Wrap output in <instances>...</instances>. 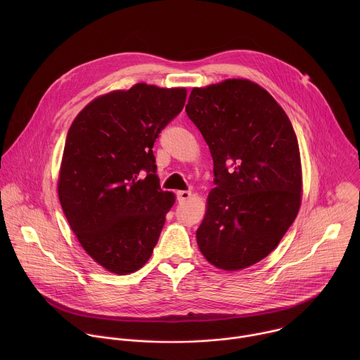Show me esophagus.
Returning <instances> with one entry per match:
<instances>
[{
    "label": "esophagus",
    "mask_w": 360,
    "mask_h": 360,
    "mask_svg": "<svg viewBox=\"0 0 360 360\" xmlns=\"http://www.w3.org/2000/svg\"><path fill=\"white\" fill-rule=\"evenodd\" d=\"M191 192L189 191H179L178 193H176V196H178V200L179 202H185V200H188L189 198H191Z\"/></svg>",
    "instance_id": "esophagus-1"
}]
</instances>
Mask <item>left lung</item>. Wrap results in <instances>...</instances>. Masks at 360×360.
Returning a JSON list of instances; mask_svg holds the SVG:
<instances>
[{
  "label": "left lung",
  "mask_w": 360,
  "mask_h": 360,
  "mask_svg": "<svg viewBox=\"0 0 360 360\" xmlns=\"http://www.w3.org/2000/svg\"><path fill=\"white\" fill-rule=\"evenodd\" d=\"M185 111L214 160L215 188L196 231L198 246L219 269L248 268L266 258L297 215L295 131L269 92L248 79L193 88Z\"/></svg>",
  "instance_id": "obj_1"
}]
</instances>
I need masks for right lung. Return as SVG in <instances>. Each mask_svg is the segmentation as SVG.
I'll list each match as a JSON object with an SVG mask.
<instances>
[{
	"mask_svg": "<svg viewBox=\"0 0 360 360\" xmlns=\"http://www.w3.org/2000/svg\"><path fill=\"white\" fill-rule=\"evenodd\" d=\"M185 88L136 84L88 104L65 139L58 196L81 246L125 275L150 258L175 202L157 176L152 146L182 111Z\"/></svg>",
	"mask_w": 360,
	"mask_h": 360,
	"instance_id": "add662e5",
	"label": "right lung"
}]
</instances>
